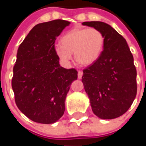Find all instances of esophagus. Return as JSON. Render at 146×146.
Masks as SVG:
<instances>
[{"label":"esophagus","instance_id":"esophagus-1","mask_svg":"<svg viewBox=\"0 0 146 146\" xmlns=\"http://www.w3.org/2000/svg\"><path fill=\"white\" fill-rule=\"evenodd\" d=\"M82 75H83L82 71H79V72H78V79H82Z\"/></svg>","mask_w":146,"mask_h":146}]
</instances>
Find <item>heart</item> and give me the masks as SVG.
Segmentation results:
<instances>
[{"mask_svg":"<svg viewBox=\"0 0 146 146\" xmlns=\"http://www.w3.org/2000/svg\"><path fill=\"white\" fill-rule=\"evenodd\" d=\"M56 44L54 50L58 58L69 64L74 53L76 60L82 65H91L99 57L104 45V36L96 29H73Z\"/></svg>","mask_w":146,"mask_h":146,"instance_id":"1","label":"heart"}]
</instances>
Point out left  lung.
I'll return each instance as SVG.
<instances>
[{"mask_svg":"<svg viewBox=\"0 0 146 146\" xmlns=\"http://www.w3.org/2000/svg\"><path fill=\"white\" fill-rule=\"evenodd\" d=\"M82 24L99 30L104 36V50L97 60L83 70L85 91L97 117L114 119L126 113L136 98L133 57L127 41L110 25L100 21Z\"/></svg>","mask_w":146,"mask_h":146,"instance_id":"1","label":"left lung"}]
</instances>
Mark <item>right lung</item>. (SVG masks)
Masks as SVG:
<instances>
[{
	"mask_svg": "<svg viewBox=\"0 0 146 146\" xmlns=\"http://www.w3.org/2000/svg\"><path fill=\"white\" fill-rule=\"evenodd\" d=\"M70 23L56 19L37 24L19 45L13 66L12 88L22 113L34 122H57L65 111L75 69L60 66L54 50L56 38Z\"/></svg>",
	"mask_w": 146,
	"mask_h": 146,
	"instance_id": "add662e5",
	"label": "right lung"
}]
</instances>
